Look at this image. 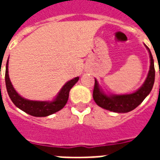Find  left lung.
I'll use <instances>...</instances> for the list:
<instances>
[{
	"instance_id": "left-lung-1",
	"label": "left lung",
	"mask_w": 160,
	"mask_h": 160,
	"mask_svg": "<svg viewBox=\"0 0 160 160\" xmlns=\"http://www.w3.org/2000/svg\"><path fill=\"white\" fill-rule=\"evenodd\" d=\"M148 49L150 54L151 65H150V70H149V73L147 77V80L143 84V86L134 93L117 95V96L114 95V96L109 97L101 92L98 81L95 80L92 97H93L94 101L96 102V104L98 106L104 108L105 110H108V111H114V112H118V113H126L128 111H133L139 104H141V102L144 100L145 98L150 93V92L153 87V84H154V62H153L152 56L149 50V48H148Z\"/></svg>"
}]
</instances>
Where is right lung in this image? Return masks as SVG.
Instances as JSON below:
<instances>
[{"instance_id":"1","label":"right lung","mask_w":160,"mask_h":160,"mask_svg":"<svg viewBox=\"0 0 160 160\" xmlns=\"http://www.w3.org/2000/svg\"><path fill=\"white\" fill-rule=\"evenodd\" d=\"M5 80L8 93L11 100L12 101V103L15 104L17 107L31 116L42 118V117H47L49 115L54 114L57 111H59L60 110H62L65 106V104H67L70 89L79 80V77H76L73 80H69L68 82H67L64 85V87L62 88L57 98L52 102L31 101L25 99L24 98L19 96V94L17 93V92L14 90L11 81L9 80L8 61L7 62V66H6Z\"/></svg>"}]
</instances>
